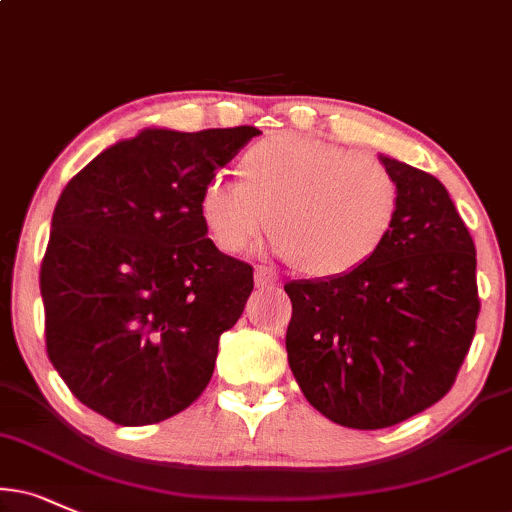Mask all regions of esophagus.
Wrapping results in <instances>:
<instances>
[{"label": "esophagus", "instance_id": "obj_1", "mask_svg": "<svg viewBox=\"0 0 512 512\" xmlns=\"http://www.w3.org/2000/svg\"><path fill=\"white\" fill-rule=\"evenodd\" d=\"M254 280H256V287L258 289H275L277 287V277L273 275V270L268 268H256L254 273Z\"/></svg>", "mask_w": 512, "mask_h": 512}]
</instances>
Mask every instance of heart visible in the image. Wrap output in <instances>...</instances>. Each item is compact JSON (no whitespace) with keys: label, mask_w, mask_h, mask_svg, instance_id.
<instances>
[{"label":"heart","mask_w":512,"mask_h":512,"mask_svg":"<svg viewBox=\"0 0 512 512\" xmlns=\"http://www.w3.org/2000/svg\"><path fill=\"white\" fill-rule=\"evenodd\" d=\"M239 182L216 175L199 194V220L225 254L268 230L301 275L337 280L382 251L399 220L401 182L370 154L299 135L244 151Z\"/></svg>","instance_id":"1"}]
</instances>
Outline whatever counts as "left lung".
Instances as JSON below:
<instances>
[{
    "instance_id": "obj_1",
    "label": "left lung",
    "mask_w": 512,
    "mask_h": 512,
    "mask_svg": "<svg viewBox=\"0 0 512 512\" xmlns=\"http://www.w3.org/2000/svg\"><path fill=\"white\" fill-rule=\"evenodd\" d=\"M401 182L382 251L337 280H292L287 358L315 410L351 430H382L453 387L475 337L477 254L434 175L380 154Z\"/></svg>"
}]
</instances>
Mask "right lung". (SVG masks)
<instances>
[{"instance_id": "add662e5", "label": "right lung", "mask_w": 512, "mask_h": 512, "mask_svg": "<svg viewBox=\"0 0 512 512\" xmlns=\"http://www.w3.org/2000/svg\"><path fill=\"white\" fill-rule=\"evenodd\" d=\"M261 130L144 128L63 187L40 270L49 361L116 425L168 420L206 389L254 289L199 220L206 182Z\"/></svg>"}]
</instances>
